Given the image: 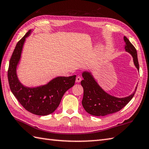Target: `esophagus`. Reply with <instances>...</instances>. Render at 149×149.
<instances>
[{
	"label": "esophagus",
	"instance_id": "obj_1",
	"mask_svg": "<svg viewBox=\"0 0 149 149\" xmlns=\"http://www.w3.org/2000/svg\"><path fill=\"white\" fill-rule=\"evenodd\" d=\"M81 80H82V77L81 76H79V75H78V76L76 77V82H77V83H80Z\"/></svg>",
	"mask_w": 149,
	"mask_h": 149
}]
</instances>
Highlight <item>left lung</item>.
I'll return each instance as SVG.
<instances>
[{"instance_id": "1", "label": "left lung", "mask_w": 149, "mask_h": 149, "mask_svg": "<svg viewBox=\"0 0 149 149\" xmlns=\"http://www.w3.org/2000/svg\"><path fill=\"white\" fill-rule=\"evenodd\" d=\"M123 38L125 50L132 55L136 67L139 70L136 49L127 38L124 36ZM83 77L84 79L81 82L84 90L82 104L86 111L93 116H105L119 111L132 99L137 89L136 87L134 92L127 97L117 98L106 93L98 85L90 73L84 72Z\"/></svg>"}]
</instances>
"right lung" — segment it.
<instances>
[{
	"instance_id": "right-lung-1",
	"label": "right lung",
	"mask_w": 149,
	"mask_h": 149,
	"mask_svg": "<svg viewBox=\"0 0 149 149\" xmlns=\"http://www.w3.org/2000/svg\"><path fill=\"white\" fill-rule=\"evenodd\" d=\"M31 31L18 41L9 61L8 77L13 94L28 111L36 115L45 116L52 113L59 105L63 95L74 86L76 75L58 77L45 86L31 88L24 86L19 82L16 68L20 60L24 43Z\"/></svg>"
}]
</instances>
